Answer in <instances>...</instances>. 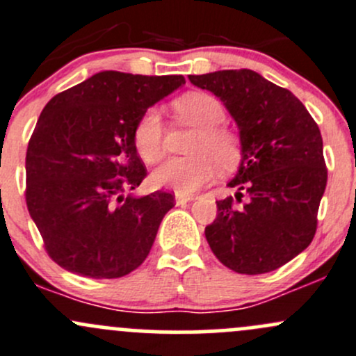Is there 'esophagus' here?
Here are the masks:
<instances>
[{"mask_svg":"<svg viewBox=\"0 0 356 356\" xmlns=\"http://www.w3.org/2000/svg\"><path fill=\"white\" fill-rule=\"evenodd\" d=\"M175 200H177L178 205H181V204L190 202V200H193V195H183V193H175Z\"/></svg>","mask_w":356,"mask_h":356,"instance_id":"obj_1","label":"esophagus"}]
</instances>
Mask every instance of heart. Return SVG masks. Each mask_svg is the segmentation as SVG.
Masks as SVG:
<instances>
[{"instance_id":"1","label":"heart","mask_w":356,"mask_h":356,"mask_svg":"<svg viewBox=\"0 0 356 356\" xmlns=\"http://www.w3.org/2000/svg\"><path fill=\"white\" fill-rule=\"evenodd\" d=\"M173 111L181 123L195 128L190 144L192 157L170 159L152 173L157 188L183 195L197 192L214 178L216 170L232 171L241 161V140L225 127L226 109L207 92H188L173 101ZM134 145L140 159L154 164L164 156V127L157 109H149L134 128Z\"/></svg>"}]
</instances>
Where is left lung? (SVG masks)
<instances>
[{"label":"left lung","instance_id":"left-lung-1","mask_svg":"<svg viewBox=\"0 0 356 356\" xmlns=\"http://www.w3.org/2000/svg\"><path fill=\"white\" fill-rule=\"evenodd\" d=\"M225 102L240 128L241 163L218 200L205 238L219 262L240 274L280 269L305 250L317 229L327 168L317 123L298 97L254 70L190 75ZM245 202H243V195Z\"/></svg>","mask_w":356,"mask_h":356}]
</instances>
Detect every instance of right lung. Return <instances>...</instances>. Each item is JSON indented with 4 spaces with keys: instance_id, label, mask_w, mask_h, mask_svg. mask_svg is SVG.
Listing matches in <instances>:
<instances>
[{
    "instance_id": "obj_1",
    "label": "right lung",
    "mask_w": 356,
    "mask_h": 356,
    "mask_svg": "<svg viewBox=\"0 0 356 356\" xmlns=\"http://www.w3.org/2000/svg\"><path fill=\"white\" fill-rule=\"evenodd\" d=\"M181 75L101 72L56 94L29 140L25 202L47 255L63 269L115 280L151 252L173 193L123 197L147 177L134 145L140 116Z\"/></svg>"
}]
</instances>
